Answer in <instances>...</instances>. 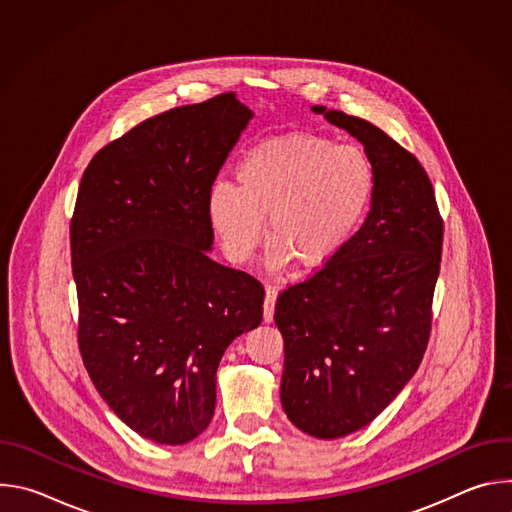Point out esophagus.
<instances>
[{"label":"esophagus","mask_w":512,"mask_h":512,"mask_svg":"<svg viewBox=\"0 0 512 512\" xmlns=\"http://www.w3.org/2000/svg\"><path fill=\"white\" fill-rule=\"evenodd\" d=\"M277 302V289L275 287H265V302H263V320L271 322L273 320V310Z\"/></svg>","instance_id":"obj_1"}]
</instances>
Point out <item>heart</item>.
<instances>
[{
	"label": "heart",
	"mask_w": 512,
	"mask_h": 512,
	"mask_svg": "<svg viewBox=\"0 0 512 512\" xmlns=\"http://www.w3.org/2000/svg\"><path fill=\"white\" fill-rule=\"evenodd\" d=\"M233 182L206 194L208 225L231 263H245L265 233L273 269L328 267L352 241L377 190V170L354 143L296 131L267 137L241 156Z\"/></svg>",
	"instance_id": "1"
}]
</instances>
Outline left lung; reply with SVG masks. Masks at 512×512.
<instances>
[{
  "label": "left lung",
  "mask_w": 512,
  "mask_h": 512,
  "mask_svg": "<svg viewBox=\"0 0 512 512\" xmlns=\"http://www.w3.org/2000/svg\"><path fill=\"white\" fill-rule=\"evenodd\" d=\"M312 111L356 137L377 170L371 210L346 249L275 304L283 411L304 433L336 440L371 423L421 364L444 223L413 154L360 117Z\"/></svg>",
  "instance_id": "left-lung-1"
}]
</instances>
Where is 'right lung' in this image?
<instances>
[{
	"label": "right lung",
	"instance_id": "obj_1",
	"mask_svg": "<svg viewBox=\"0 0 512 512\" xmlns=\"http://www.w3.org/2000/svg\"><path fill=\"white\" fill-rule=\"evenodd\" d=\"M253 111L235 93L170 109L111 141L70 221L79 350L113 413L156 444L200 435L227 346L263 320L261 283L208 257L206 194Z\"/></svg>",
	"mask_w": 512,
	"mask_h": 512
}]
</instances>
